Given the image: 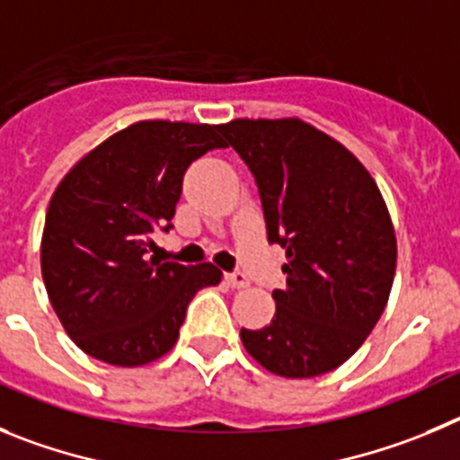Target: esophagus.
Wrapping results in <instances>:
<instances>
[{"mask_svg":"<svg viewBox=\"0 0 460 460\" xmlns=\"http://www.w3.org/2000/svg\"><path fill=\"white\" fill-rule=\"evenodd\" d=\"M225 279H226V284H229L231 288H245L247 284H250V279H247L245 272H240V270L226 272Z\"/></svg>","mask_w":460,"mask_h":460,"instance_id":"34e87169","label":"esophagus"}]
</instances>
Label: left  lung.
<instances>
[{
  "label": "left lung",
  "instance_id": "1",
  "mask_svg": "<svg viewBox=\"0 0 460 460\" xmlns=\"http://www.w3.org/2000/svg\"><path fill=\"white\" fill-rule=\"evenodd\" d=\"M259 188L268 243L287 250L270 325L240 330L247 353L284 378L343 364L385 312L396 235L378 185L349 148L300 119L220 126Z\"/></svg>",
  "mask_w": 460,
  "mask_h": 460
}]
</instances>
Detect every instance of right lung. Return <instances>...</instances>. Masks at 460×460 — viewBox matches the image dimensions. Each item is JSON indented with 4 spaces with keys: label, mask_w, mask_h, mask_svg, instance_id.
<instances>
[{
    "label": "right lung",
    "mask_w": 460,
    "mask_h": 460,
    "mask_svg": "<svg viewBox=\"0 0 460 460\" xmlns=\"http://www.w3.org/2000/svg\"><path fill=\"white\" fill-rule=\"evenodd\" d=\"M220 126L139 121L70 169L49 199L40 243L48 297L68 337L91 358L142 367L179 339L190 300L220 284L213 263L148 259L167 234L190 164L225 148Z\"/></svg>",
    "instance_id": "obj_1"
}]
</instances>
